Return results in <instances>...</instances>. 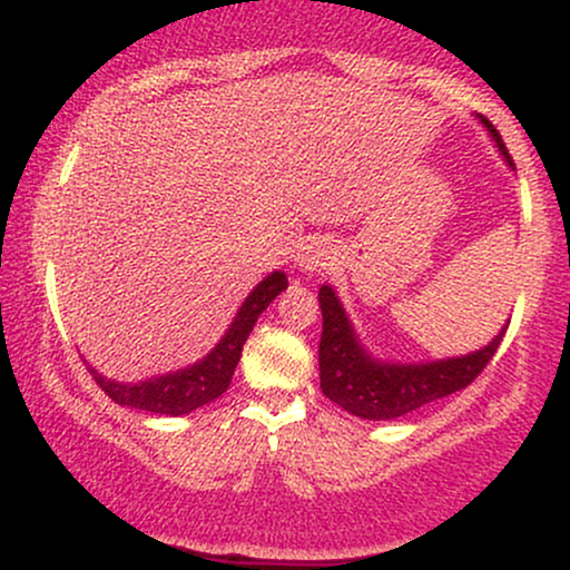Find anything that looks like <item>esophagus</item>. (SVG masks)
I'll return each instance as SVG.
<instances>
[{
    "label": "esophagus",
    "instance_id": "obj_1",
    "mask_svg": "<svg viewBox=\"0 0 570 570\" xmlns=\"http://www.w3.org/2000/svg\"><path fill=\"white\" fill-rule=\"evenodd\" d=\"M332 259H335V248H332L330 240L313 238V240H307V244L303 246V252H299L297 265H299V271H305V273H322L332 265Z\"/></svg>",
    "mask_w": 570,
    "mask_h": 570
}]
</instances>
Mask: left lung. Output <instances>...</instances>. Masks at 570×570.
Returning a JSON list of instances; mask_svg holds the SVG:
<instances>
[{"mask_svg":"<svg viewBox=\"0 0 570 570\" xmlns=\"http://www.w3.org/2000/svg\"><path fill=\"white\" fill-rule=\"evenodd\" d=\"M482 122L493 134L503 158L512 163L493 122L485 117ZM318 305L324 316L322 343H318V370H322L318 377H322L324 396L348 410L351 415L367 417V421H394L423 404L466 389L482 375L503 340L501 332L488 348L461 358L431 364H381L358 345L332 286L318 289Z\"/></svg>","mask_w":570,"mask_h":570,"instance_id":"8db88e82","label":"left lung"}]
</instances>
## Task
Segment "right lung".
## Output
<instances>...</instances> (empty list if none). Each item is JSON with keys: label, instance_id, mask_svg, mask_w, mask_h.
<instances>
[{"label": "right lung", "instance_id": "add662e5", "mask_svg": "<svg viewBox=\"0 0 570 570\" xmlns=\"http://www.w3.org/2000/svg\"><path fill=\"white\" fill-rule=\"evenodd\" d=\"M286 284L289 281H286L284 273L267 276L257 289L248 294L246 303L240 305L238 316H235L227 335L219 340L217 348L208 353L203 362L193 364V367L174 372V375L153 377V381L144 383H115L98 375L96 370H90V375H94L98 389L112 402L122 404V407L160 412V415H187V412L214 402V399L230 389L233 372L240 362L246 337L252 335L259 313L286 289Z\"/></svg>", "mask_w": 570, "mask_h": 570}]
</instances>
